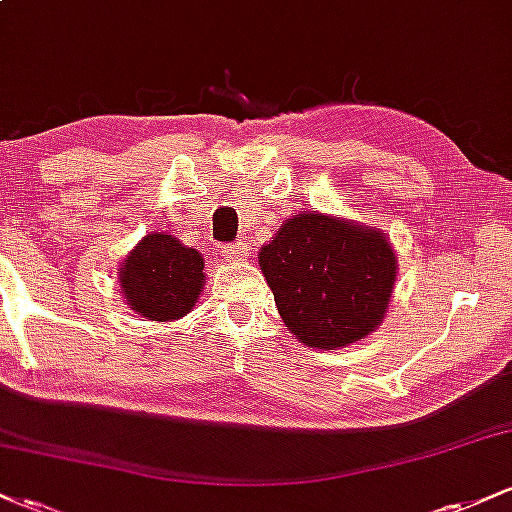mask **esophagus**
<instances>
[{
  "mask_svg": "<svg viewBox=\"0 0 512 512\" xmlns=\"http://www.w3.org/2000/svg\"><path fill=\"white\" fill-rule=\"evenodd\" d=\"M221 255L228 257V260H243L248 255V245L245 243H236V245H223Z\"/></svg>",
  "mask_w": 512,
  "mask_h": 512,
  "instance_id": "esophagus-1",
  "label": "esophagus"
}]
</instances>
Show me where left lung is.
I'll return each mask as SVG.
<instances>
[{"instance_id":"obj_1","label":"left lung","mask_w":512,"mask_h":512,"mask_svg":"<svg viewBox=\"0 0 512 512\" xmlns=\"http://www.w3.org/2000/svg\"><path fill=\"white\" fill-rule=\"evenodd\" d=\"M257 260L281 320L310 349H339L375 332L397 279L385 233L317 211L286 221Z\"/></svg>"}]
</instances>
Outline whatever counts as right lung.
Wrapping results in <instances>:
<instances>
[{
  "mask_svg": "<svg viewBox=\"0 0 512 512\" xmlns=\"http://www.w3.org/2000/svg\"><path fill=\"white\" fill-rule=\"evenodd\" d=\"M120 291L146 320L187 315L204 289V257L175 236L149 233L120 264Z\"/></svg>",
  "mask_w": 512,
  "mask_h": 512,
  "instance_id": "1",
  "label": "right lung"
}]
</instances>
